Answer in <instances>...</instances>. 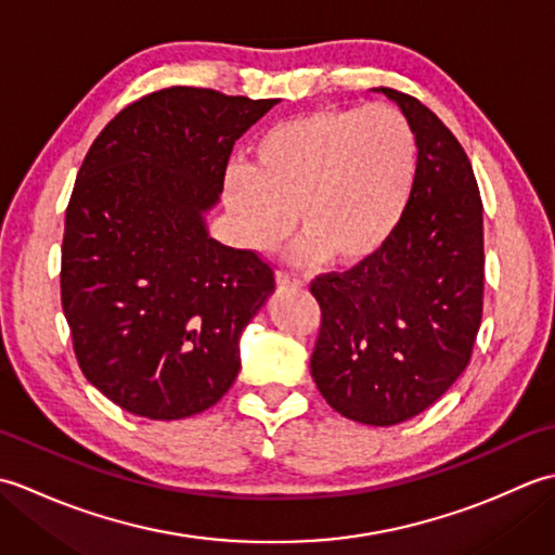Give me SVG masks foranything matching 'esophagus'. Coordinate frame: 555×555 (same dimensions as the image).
Segmentation results:
<instances>
[{
    "instance_id": "obj_1",
    "label": "esophagus",
    "mask_w": 555,
    "mask_h": 555,
    "mask_svg": "<svg viewBox=\"0 0 555 555\" xmlns=\"http://www.w3.org/2000/svg\"><path fill=\"white\" fill-rule=\"evenodd\" d=\"M305 284L300 279H293L288 274H284V271H276V288H293V291H300Z\"/></svg>"
}]
</instances>
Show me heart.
<instances>
[{
	"mask_svg": "<svg viewBox=\"0 0 555 555\" xmlns=\"http://www.w3.org/2000/svg\"><path fill=\"white\" fill-rule=\"evenodd\" d=\"M420 173V140L388 107H326L281 121L255 145V167L233 164L223 203L247 250L302 235L291 262L356 267L391 241Z\"/></svg>",
	"mask_w": 555,
	"mask_h": 555,
	"instance_id": "1",
	"label": "heart"
}]
</instances>
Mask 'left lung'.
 Returning <instances> with one entry per match:
<instances>
[{
  "mask_svg": "<svg viewBox=\"0 0 555 555\" xmlns=\"http://www.w3.org/2000/svg\"><path fill=\"white\" fill-rule=\"evenodd\" d=\"M396 102L420 140L410 207L379 253L312 281L322 308L312 379L340 415L391 427L420 415L467 367L481 322L485 215L465 150L415 98Z\"/></svg>",
  "mask_w": 555,
  "mask_h": 555,
  "instance_id": "8db88e82",
  "label": "left lung"
}]
</instances>
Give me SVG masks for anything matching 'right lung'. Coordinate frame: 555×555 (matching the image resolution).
I'll return each instance as SVG.
<instances>
[{
  "instance_id": "1",
  "label": "right lung",
  "mask_w": 555,
  "mask_h": 555,
  "mask_svg": "<svg viewBox=\"0 0 555 555\" xmlns=\"http://www.w3.org/2000/svg\"><path fill=\"white\" fill-rule=\"evenodd\" d=\"M279 100L167 88L92 143L66 209L62 305L86 379L147 420L211 408L274 293L250 250L209 235L231 150Z\"/></svg>"
}]
</instances>
